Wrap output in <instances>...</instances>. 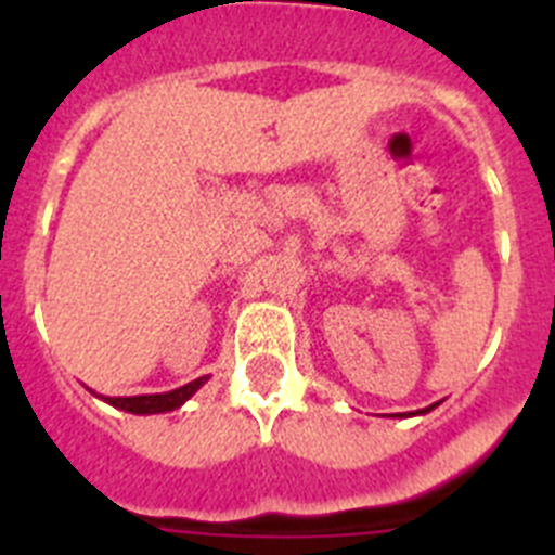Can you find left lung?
<instances>
[{
  "mask_svg": "<svg viewBox=\"0 0 555 555\" xmlns=\"http://www.w3.org/2000/svg\"><path fill=\"white\" fill-rule=\"evenodd\" d=\"M436 405L439 403H434V405H428V409H420V411H409V414H397V416H416V414H428V411H434Z\"/></svg>",
  "mask_w": 555,
  "mask_h": 555,
  "instance_id": "8db88e82",
  "label": "left lung"
}]
</instances>
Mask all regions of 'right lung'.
I'll return each instance as SVG.
<instances>
[{
    "label": "right lung",
    "mask_w": 555,
    "mask_h": 555,
    "mask_svg": "<svg viewBox=\"0 0 555 555\" xmlns=\"http://www.w3.org/2000/svg\"><path fill=\"white\" fill-rule=\"evenodd\" d=\"M203 384H208V375L197 377V380H191V384L180 386V389L164 391V395H135V397H105L96 395L100 400H105L107 405L113 409L127 411V414H166V411H175L189 400V397L197 395V389Z\"/></svg>",
    "instance_id": "1"
}]
</instances>
